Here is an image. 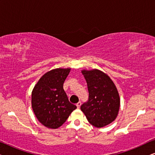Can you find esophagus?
<instances>
[{"label": "esophagus", "mask_w": 155, "mask_h": 155, "mask_svg": "<svg viewBox=\"0 0 155 155\" xmlns=\"http://www.w3.org/2000/svg\"><path fill=\"white\" fill-rule=\"evenodd\" d=\"M76 106H77V107L79 109V108L80 107V106H81V102L80 101H79V102H78L77 104H76Z\"/></svg>", "instance_id": "esophagus-1"}]
</instances>
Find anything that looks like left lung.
<instances>
[{"instance_id": "left-lung-1", "label": "left lung", "mask_w": 155, "mask_h": 155, "mask_svg": "<svg viewBox=\"0 0 155 155\" xmlns=\"http://www.w3.org/2000/svg\"><path fill=\"white\" fill-rule=\"evenodd\" d=\"M89 91V99L80 109L90 124L102 128L114 121L120 108V97L117 88L107 74L93 69L82 70Z\"/></svg>"}]
</instances>
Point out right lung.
Listing matches in <instances>:
<instances>
[{"label": "right lung", "mask_w": 155, "mask_h": 155, "mask_svg": "<svg viewBox=\"0 0 155 155\" xmlns=\"http://www.w3.org/2000/svg\"><path fill=\"white\" fill-rule=\"evenodd\" d=\"M71 68H56L42 75L31 92V107L46 128L56 129L66 121L77 107L70 102L63 83Z\"/></svg>", "instance_id": "right-lung-1"}]
</instances>
